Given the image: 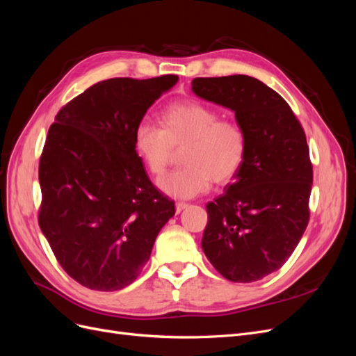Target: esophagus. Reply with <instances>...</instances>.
Returning a JSON list of instances; mask_svg holds the SVG:
<instances>
[{"label":"esophagus","mask_w":356,"mask_h":356,"mask_svg":"<svg viewBox=\"0 0 356 356\" xmlns=\"http://www.w3.org/2000/svg\"><path fill=\"white\" fill-rule=\"evenodd\" d=\"M187 207H188L187 203H184V202H178V203L175 204V212H177V213H181V212L184 211Z\"/></svg>","instance_id":"1"}]
</instances>
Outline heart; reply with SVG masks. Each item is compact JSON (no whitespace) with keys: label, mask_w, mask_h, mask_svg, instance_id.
<instances>
[{"label":"heart","mask_w":356,"mask_h":356,"mask_svg":"<svg viewBox=\"0 0 356 356\" xmlns=\"http://www.w3.org/2000/svg\"><path fill=\"white\" fill-rule=\"evenodd\" d=\"M163 129L141 122L134 134L136 154L153 175L163 170L174 157V148L184 147V168L169 172L157 181L168 196L193 199L208 191L211 181L225 184L242 169L248 154L243 129L196 101L170 105L161 114Z\"/></svg>","instance_id":"heart-1"}]
</instances>
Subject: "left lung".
<instances>
[{"instance_id":"left-lung-1","label":"left lung","mask_w":356,"mask_h":356,"mask_svg":"<svg viewBox=\"0 0 356 356\" xmlns=\"http://www.w3.org/2000/svg\"><path fill=\"white\" fill-rule=\"evenodd\" d=\"M191 90L232 110L248 138L242 169L207 204L202 250L229 281H260L285 264L307 227L314 172L305 131L282 96L250 75L199 77Z\"/></svg>"}]
</instances>
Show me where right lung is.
Segmentation results:
<instances>
[{
    "instance_id": "right-lung-1",
    "label": "right lung",
    "mask_w": 356,
    "mask_h": 356,
    "mask_svg": "<svg viewBox=\"0 0 356 356\" xmlns=\"http://www.w3.org/2000/svg\"><path fill=\"white\" fill-rule=\"evenodd\" d=\"M177 75L110 79L55 117L40 159L38 224L74 281L96 291L131 285L149 260L174 200L153 186L134 134Z\"/></svg>"
}]
</instances>
